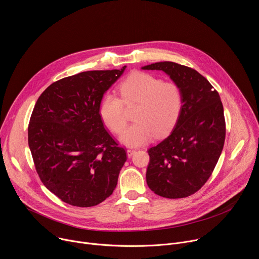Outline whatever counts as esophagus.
<instances>
[{
  "label": "esophagus",
  "instance_id": "obj_1",
  "mask_svg": "<svg viewBox=\"0 0 259 259\" xmlns=\"http://www.w3.org/2000/svg\"><path fill=\"white\" fill-rule=\"evenodd\" d=\"M135 152H136V150H132V149H129V150H127V156H128V158L132 157V155H133Z\"/></svg>",
  "mask_w": 259,
  "mask_h": 259
}]
</instances>
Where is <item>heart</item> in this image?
<instances>
[{
    "label": "heart",
    "instance_id": "b5f03b06",
    "mask_svg": "<svg viewBox=\"0 0 259 259\" xmlns=\"http://www.w3.org/2000/svg\"><path fill=\"white\" fill-rule=\"evenodd\" d=\"M121 99L105 94L99 105L103 123L115 133L123 131L127 124L125 106L137 104L134 124L121 135L128 146H138L151 141L156 133L163 135L175 124L181 110L182 93L174 82H164L151 73L134 71L119 85Z\"/></svg>",
    "mask_w": 259,
    "mask_h": 259
}]
</instances>
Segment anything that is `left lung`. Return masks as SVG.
Here are the masks:
<instances>
[{"label": "left lung", "mask_w": 259, "mask_h": 259, "mask_svg": "<svg viewBox=\"0 0 259 259\" xmlns=\"http://www.w3.org/2000/svg\"><path fill=\"white\" fill-rule=\"evenodd\" d=\"M142 69L163 70L182 93L181 110L173 130L149 150L146 183L164 198L189 197L206 183L223 152V102L209 81L189 66L163 61Z\"/></svg>", "instance_id": "obj_1"}]
</instances>
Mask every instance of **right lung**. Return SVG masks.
I'll return each instance as SVG.
<instances>
[{
  "label": "right lung",
  "instance_id": "add662e5",
  "mask_svg": "<svg viewBox=\"0 0 259 259\" xmlns=\"http://www.w3.org/2000/svg\"><path fill=\"white\" fill-rule=\"evenodd\" d=\"M125 68L63 78L51 84L33 107L27 134L36 173L69 205H98L117 187L127 155L105 130L99 105Z\"/></svg>",
  "mask_w": 259,
  "mask_h": 259
}]
</instances>
